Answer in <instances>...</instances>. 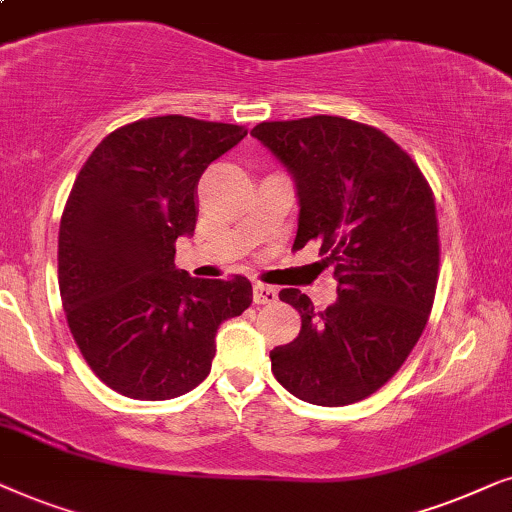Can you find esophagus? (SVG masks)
I'll use <instances>...</instances> for the list:
<instances>
[{
  "instance_id": "34e87169",
  "label": "esophagus",
  "mask_w": 512,
  "mask_h": 512,
  "mask_svg": "<svg viewBox=\"0 0 512 512\" xmlns=\"http://www.w3.org/2000/svg\"><path fill=\"white\" fill-rule=\"evenodd\" d=\"M252 299H255V304H274L278 299V292L271 285L255 283L252 285Z\"/></svg>"
}]
</instances>
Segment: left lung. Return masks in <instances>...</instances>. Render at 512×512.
Listing matches in <instances>:
<instances>
[{
  "label": "left lung",
  "instance_id": "obj_1",
  "mask_svg": "<svg viewBox=\"0 0 512 512\" xmlns=\"http://www.w3.org/2000/svg\"><path fill=\"white\" fill-rule=\"evenodd\" d=\"M252 135L288 168L299 222L292 248L320 243L337 302L318 311L297 288L302 330L269 353L278 384L311 405H351L379 391L410 356L438 288L433 192L410 154L377 128L342 117L264 121Z\"/></svg>",
  "mask_w": 512,
  "mask_h": 512
}]
</instances>
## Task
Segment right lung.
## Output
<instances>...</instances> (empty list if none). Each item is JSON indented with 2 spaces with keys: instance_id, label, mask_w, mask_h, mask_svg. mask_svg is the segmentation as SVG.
I'll return each instance as SVG.
<instances>
[{
  "instance_id": "obj_1",
  "label": "right lung",
  "mask_w": 512,
  "mask_h": 512,
  "mask_svg": "<svg viewBox=\"0 0 512 512\" xmlns=\"http://www.w3.org/2000/svg\"><path fill=\"white\" fill-rule=\"evenodd\" d=\"M248 131L180 114L109 133L67 199L58 285L67 325L102 384L170 400L208 377L215 335L252 302L248 278H192L175 241L196 227V187Z\"/></svg>"
}]
</instances>
